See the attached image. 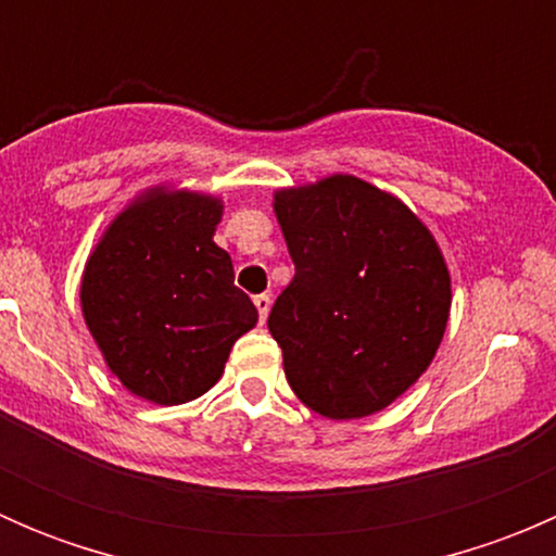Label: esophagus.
Instances as JSON below:
<instances>
[{
  "label": "esophagus",
  "mask_w": 556,
  "mask_h": 556,
  "mask_svg": "<svg viewBox=\"0 0 556 556\" xmlns=\"http://www.w3.org/2000/svg\"><path fill=\"white\" fill-rule=\"evenodd\" d=\"M255 306H257V314H261V323L263 319H266V314H268V309H271V299H268L266 293H261V295H255Z\"/></svg>",
  "instance_id": "34e87169"
}]
</instances>
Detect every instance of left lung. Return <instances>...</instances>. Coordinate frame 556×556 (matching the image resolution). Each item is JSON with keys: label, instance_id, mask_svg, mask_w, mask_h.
Returning a JSON list of instances; mask_svg holds the SVG:
<instances>
[{"label": "left lung", "instance_id": "8db88e82", "mask_svg": "<svg viewBox=\"0 0 556 556\" xmlns=\"http://www.w3.org/2000/svg\"><path fill=\"white\" fill-rule=\"evenodd\" d=\"M295 263L268 330L295 395L330 419L390 406L422 377L450 317V271L406 204L350 174L279 190Z\"/></svg>", "mask_w": 556, "mask_h": 556}]
</instances>
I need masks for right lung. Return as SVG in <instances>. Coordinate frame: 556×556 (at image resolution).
<instances>
[{
    "instance_id": "add662e5",
    "label": "right lung",
    "mask_w": 556,
    "mask_h": 556,
    "mask_svg": "<svg viewBox=\"0 0 556 556\" xmlns=\"http://www.w3.org/2000/svg\"><path fill=\"white\" fill-rule=\"evenodd\" d=\"M223 204L161 190L128 206L88 257L83 314L110 371L144 401L174 406L220 379L233 341L257 323L212 237Z\"/></svg>"
}]
</instances>
